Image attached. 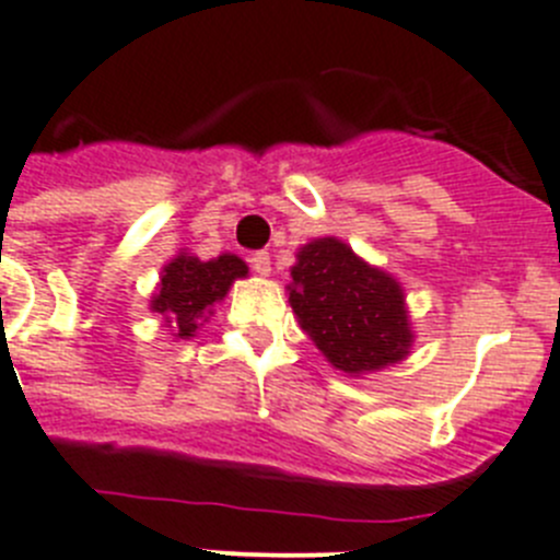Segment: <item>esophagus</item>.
<instances>
[{"mask_svg": "<svg viewBox=\"0 0 560 560\" xmlns=\"http://www.w3.org/2000/svg\"><path fill=\"white\" fill-rule=\"evenodd\" d=\"M249 266H252V271H255V275L269 277L271 275V257H269V252H255V255L249 257Z\"/></svg>", "mask_w": 560, "mask_h": 560, "instance_id": "esophagus-1", "label": "esophagus"}]
</instances>
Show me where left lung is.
<instances>
[{"label": "left lung", "mask_w": 560, "mask_h": 560, "mask_svg": "<svg viewBox=\"0 0 560 560\" xmlns=\"http://www.w3.org/2000/svg\"><path fill=\"white\" fill-rule=\"evenodd\" d=\"M289 303L300 328L336 370L375 373L412 348L404 289L387 271L364 264L336 237H316L296 252Z\"/></svg>", "instance_id": "obj_1"}]
</instances>
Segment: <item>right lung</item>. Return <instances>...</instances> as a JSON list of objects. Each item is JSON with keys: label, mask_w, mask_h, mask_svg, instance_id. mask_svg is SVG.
I'll return each mask as SVG.
<instances>
[{"label": "right lung", "mask_w": 560, "mask_h": 560, "mask_svg": "<svg viewBox=\"0 0 560 560\" xmlns=\"http://www.w3.org/2000/svg\"><path fill=\"white\" fill-rule=\"evenodd\" d=\"M249 275V266L237 255H219L212 260L179 252L162 269L160 291L151 296V311L165 319L173 336L190 339L201 323L212 314V305L221 303L237 277Z\"/></svg>", "instance_id": "right-lung-1"}]
</instances>
